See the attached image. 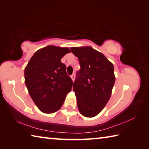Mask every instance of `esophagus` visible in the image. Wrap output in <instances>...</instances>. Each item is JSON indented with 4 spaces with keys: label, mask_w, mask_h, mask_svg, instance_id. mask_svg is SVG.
Returning <instances> with one entry per match:
<instances>
[{
    "label": "esophagus",
    "mask_w": 149,
    "mask_h": 149,
    "mask_svg": "<svg viewBox=\"0 0 149 149\" xmlns=\"http://www.w3.org/2000/svg\"><path fill=\"white\" fill-rule=\"evenodd\" d=\"M71 78H72V79L73 81H74L75 78V74H72V75H71Z\"/></svg>",
    "instance_id": "obj_1"
}]
</instances>
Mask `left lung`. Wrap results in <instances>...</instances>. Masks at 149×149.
Here are the masks:
<instances>
[{
  "mask_svg": "<svg viewBox=\"0 0 149 149\" xmlns=\"http://www.w3.org/2000/svg\"><path fill=\"white\" fill-rule=\"evenodd\" d=\"M81 69L73 85L79 112L84 116L98 115L109 100L115 83L114 65L104 54L91 47H72Z\"/></svg>",
  "mask_w": 149,
  "mask_h": 149,
  "instance_id": "8db88e82",
  "label": "left lung"
}]
</instances>
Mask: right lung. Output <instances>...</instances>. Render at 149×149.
I'll return each mask as SVG.
<instances>
[{
	"mask_svg": "<svg viewBox=\"0 0 149 149\" xmlns=\"http://www.w3.org/2000/svg\"><path fill=\"white\" fill-rule=\"evenodd\" d=\"M70 50L49 45L36 51L25 68V84L30 97L42 112L52 114L64 103L73 81L62 58Z\"/></svg>",
	"mask_w": 149,
	"mask_h": 149,
	"instance_id": "right-lung-1",
	"label": "right lung"
}]
</instances>
